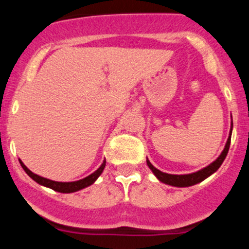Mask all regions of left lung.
Instances as JSON below:
<instances>
[{
    "label": "left lung",
    "instance_id": "left-lung-1",
    "mask_svg": "<svg viewBox=\"0 0 249 249\" xmlns=\"http://www.w3.org/2000/svg\"><path fill=\"white\" fill-rule=\"evenodd\" d=\"M232 128H233V122L232 124H231V131H230V136H228L227 142H226L225 148L222 150L221 154H220L218 158H216L213 162H211L208 166L201 168V170L196 171V172L190 173V174H168V173L159 171L158 168H156L152 164H151L148 159H146L147 166L150 167V170L152 171L153 174L157 177V179H158L159 181L164 182V184L166 185H171V186H176V187H188V186H193V185L196 184H199V182H201L202 180H205L210 176H212L214 172H216L218 168L221 166V164L224 162L226 156H227L228 153V150H230Z\"/></svg>",
    "mask_w": 249,
    "mask_h": 249
}]
</instances>
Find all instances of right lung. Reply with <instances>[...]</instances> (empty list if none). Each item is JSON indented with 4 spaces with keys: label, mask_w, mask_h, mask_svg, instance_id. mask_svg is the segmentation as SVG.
<instances>
[{
    "label": "right lung",
    "mask_w": 249,
    "mask_h": 249,
    "mask_svg": "<svg viewBox=\"0 0 249 249\" xmlns=\"http://www.w3.org/2000/svg\"><path fill=\"white\" fill-rule=\"evenodd\" d=\"M18 160H19V164H21L22 168L25 171V173H27L31 179L35 180L37 184L42 185V186H45V187H49V188H51V190L56 191V192H61V193H73V192H77V191L83 190V188L90 186V185H92L93 182L98 179V177L101 176L103 171H104L105 164H107V160L104 159L101 166L97 168L95 172L91 173L90 176L85 177V178H83L81 180H77V181L62 182V181H53V180L43 178V177L38 176V174H35L34 172H31L29 168H28L23 164V161H22L21 159H18Z\"/></svg>",
    "instance_id": "right-lung-1"
}]
</instances>
